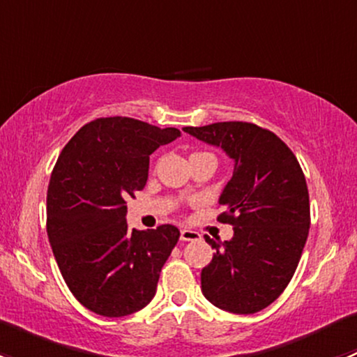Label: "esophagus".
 <instances>
[{
  "instance_id": "esophagus-1",
  "label": "esophagus",
  "mask_w": 357,
  "mask_h": 357,
  "mask_svg": "<svg viewBox=\"0 0 357 357\" xmlns=\"http://www.w3.org/2000/svg\"><path fill=\"white\" fill-rule=\"evenodd\" d=\"M179 238L183 240V242H193V240H199L200 238V233L193 231V229H181V235H179Z\"/></svg>"
}]
</instances>
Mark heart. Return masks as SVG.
I'll return each instance as SVG.
<instances>
[{"label": "heart", "mask_w": 357, "mask_h": 357, "mask_svg": "<svg viewBox=\"0 0 357 357\" xmlns=\"http://www.w3.org/2000/svg\"><path fill=\"white\" fill-rule=\"evenodd\" d=\"M197 155H204V152H195V153H192V155H190V158L197 157Z\"/></svg>", "instance_id": "obj_1"}]
</instances>
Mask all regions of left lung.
<instances>
[{
    "instance_id": "1",
    "label": "left lung",
    "mask_w": 357,
    "mask_h": 357,
    "mask_svg": "<svg viewBox=\"0 0 357 357\" xmlns=\"http://www.w3.org/2000/svg\"><path fill=\"white\" fill-rule=\"evenodd\" d=\"M188 135L221 146L235 160L219 197V222L233 238L205 242L215 254L202 269V291L215 307L254 314L287 289L307 240L311 211L304 172L294 152L269 129L252 122H215L185 128Z\"/></svg>"
}]
</instances>
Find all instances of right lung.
<instances>
[{"label":"right lung","instance_id":"1","mask_svg":"<svg viewBox=\"0 0 357 357\" xmlns=\"http://www.w3.org/2000/svg\"><path fill=\"white\" fill-rule=\"evenodd\" d=\"M178 136L176 128L100 117L72 136L53 167L46 231L68 290L96 314H132L155 295L179 229L131 231L126 200L145 188L150 155Z\"/></svg>","mask_w":357,"mask_h":357}]
</instances>
